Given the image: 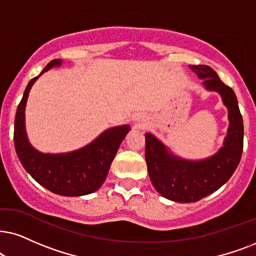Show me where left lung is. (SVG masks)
Listing matches in <instances>:
<instances>
[{
	"label": "left lung",
	"instance_id": "left-lung-1",
	"mask_svg": "<svg viewBox=\"0 0 256 256\" xmlns=\"http://www.w3.org/2000/svg\"><path fill=\"white\" fill-rule=\"evenodd\" d=\"M189 67L203 79L206 90L221 94L230 124L224 146L212 157L198 162L174 156L156 137L145 134V160L154 189L166 198L180 203L197 202L220 189L234 174L244 150V120L234 90L222 82L212 67Z\"/></svg>",
	"mask_w": 256,
	"mask_h": 256
}]
</instances>
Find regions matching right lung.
Masks as SVG:
<instances>
[{
	"mask_svg": "<svg viewBox=\"0 0 256 256\" xmlns=\"http://www.w3.org/2000/svg\"><path fill=\"white\" fill-rule=\"evenodd\" d=\"M60 64V59L52 60L26 87L15 116V150L26 171L50 192L62 196L87 195L94 192L104 183L113 158L130 126L108 128L90 145L70 154H50L35 150L29 144L24 128V108L29 90L42 73Z\"/></svg>",
	"mask_w": 256,
	"mask_h": 256,
	"instance_id": "obj_1",
	"label": "right lung"
}]
</instances>
